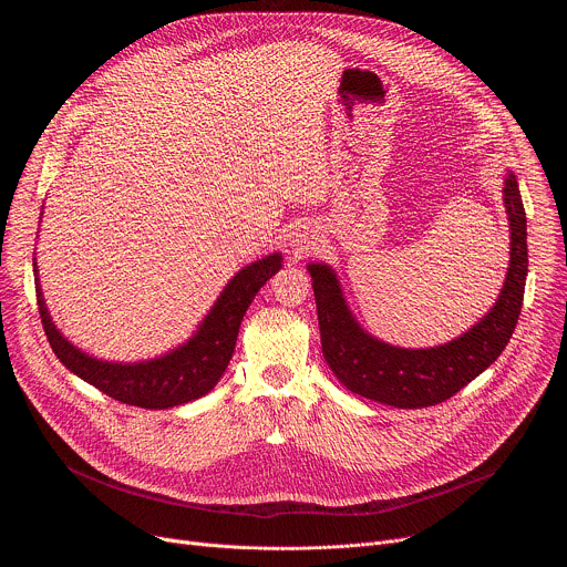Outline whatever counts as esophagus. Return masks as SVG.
Masks as SVG:
<instances>
[{
    "label": "esophagus",
    "mask_w": 567,
    "mask_h": 567,
    "mask_svg": "<svg viewBox=\"0 0 567 567\" xmlns=\"http://www.w3.org/2000/svg\"><path fill=\"white\" fill-rule=\"evenodd\" d=\"M289 254L293 256V258H302L309 249H313V245H316V237L309 233V230H305V228H296L291 235H289Z\"/></svg>",
    "instance_id": "34e87169"
}]
</instances>
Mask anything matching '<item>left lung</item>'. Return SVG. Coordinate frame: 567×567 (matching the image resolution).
Masks as SVG:
<instances>
[{"label":"left lung","instance_id":"obj_1","mask_svg":"<svg viewBox=\"0 0 567 567\" xmlns=\"http://www.w3.org/2000/svg\"><path fill=\"white\" fill-rule=\"evenodd\" d=\"M505 206L512 258L501 298L475 328L440 348L401 350L368 337L352 318L332 269L309 265L322 357L348 390L394 409H426L451 399L503 354L516 330L527 278V217L514 175L505 179Z\"/></svg>","mask_w":567,"mask_h":567}]
</instances>
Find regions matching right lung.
<instances>
[{"label":"right lung","mask_w":567,"mask_h":567,"mask_svg":"<svg viewBox=\"0 0 567 567\" xmlns=\"http://www.w3.org/2000/svg\"><path fill=\"white\" fill-rule=\"evenodd\" d=\"M280 262L282 258L274 254L241 269L228 282L217 305L202 322L199 332L184 348L175 350L168 357L136 365L103 363L75 350L69 341L62 339V334L51 322L38 278L35 296L44 334L62 365H66L80 379L96 385L107 396L127 403V406L161 411L182 406V403L199 399L202 394L213 390L233 357L239 322L245 318V311L249 309L260 287L278 274Z\"/></svg>","instance_id":"1"}]
</instances>
